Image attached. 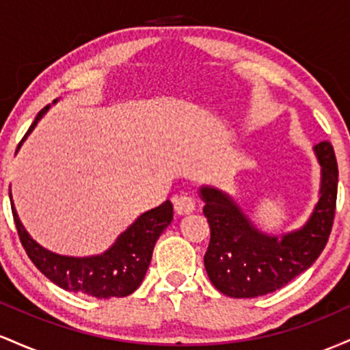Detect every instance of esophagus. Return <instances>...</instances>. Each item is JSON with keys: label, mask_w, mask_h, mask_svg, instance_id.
<instances>
[{"label": "esophagus", "mask_w": 350, "mask_h": 350, "mask_svg": "<svg viewBox=\"0 0 350 350\" xmlns=\"http://www.w3.org/2000/svg\"><path fill=\"white\" fill-rule=\"evenodd\" d=\"M172 202H174V211L178 212L179 215L191 214V212L194 211V207H196L194 199H192L191 196H187V194L174 196V198H172Z\"/></svg>", "instance_id": "1"}]
</instances>
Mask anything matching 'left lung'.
Here are the masks:
<instances>
[{
	"instance_id": "8db88e82",
	"label": "left lung",
	"mask_w": 350,
	"mask_h": 350,
	"mask_svg": "<svg viewBox=\"0 0 350 350\" xmlns=\"http://www.w3.org/2000/svg\"><path fill=\"white\" fill-rule=\"evenodd\" d=\"M314 152L321 164L319 200L303 227L281 237L258 230L227 192L200 187L211 227L204 265L220 293L230 298L273 293L308 270L323 253L334 222L339 172L331 143L316 144Z\"/></svg>"
}]
</instances>
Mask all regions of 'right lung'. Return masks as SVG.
Masks as SVG:
<instances>
[{
	"mask_svg": "<svg viewBox=\"0 0 350 350\" xmlns=\"http://www.w3.org/2000/svg\"><path fill=\"white\" fill-rule=\"evenodd\" d=\"M55 102L57 100H54ZM49 107L47 105L39 111L34 123L18 144V150L27 135L34 130L42 115L49 110ZM11 211H13L19 240L38 270L64 290L83 293L98 299L115 298V296L123 298L131 295L142 284L151 263L156 240L172 220V204L166 200L161 206L139 215L123 234L118 235L115 243L100 255L66 256L46 250L33 240L19 220L13 199H11Z\"/></svg>",
	"mask_w": 350,
	"mask_h": 350,
	"instance_id": "add662e5",
	"label": "right lung"
}]
</instances>
